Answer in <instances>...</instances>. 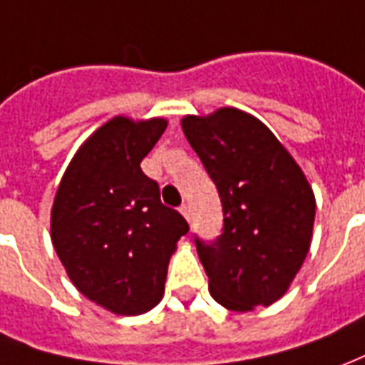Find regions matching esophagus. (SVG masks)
<instances>
[{"label":"esophagus","instance_id":"1","mask_svg":"<svg viewBox=\"0 0 365 365\" xmlns=\"http://www.w3.org/2000/svg\"><path fill=\"white\" fill-rule=\"evenodd\" d=\"M180 213H182L183 217L190 221V215H191V213H190V205H185V203H183L182 207H180Z\"/></svg>","mask_w":365,"mask_h":365}]
</instances>
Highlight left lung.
<instances>
[{
    "mask_svg": "<svg viewBox=\"0 0 365 365\" xmlns=\"http://www.w3.org/2000/svg\"><path fill=\"white\" fill-rule=\"evenodd\" d=\"M182 130L223 205L217 241L195 239L211 297L235 312L271 307L290 289L312 241L316 200L307 175L249 112L187 114Z\"/></svg>",
    "mask_w": 365,
    "mask_h": 365,
    "instance_id": "left-lung-1",
    "label": "left lung"
}]
</instances>
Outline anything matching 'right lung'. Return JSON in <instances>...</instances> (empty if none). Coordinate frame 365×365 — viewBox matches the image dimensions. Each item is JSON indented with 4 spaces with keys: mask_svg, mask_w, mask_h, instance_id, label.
I'll return each instance as SVG.
<instances>
[{
    "mask_svg": "<svg viewBox=\"0 0 365 365\" xmlns=\"http://www.w3.org/2000/svg\"><path fill=\"white\" fill-rule=\"evenodd\" d=\"M165 126L160 116L104 122L76 150L51 207V241L71 282L118 316L162 300L170 257L190 231L140 168Z\"/></svg>",
    "mask_w": 365,
    "mask_h": 365,
    "instance_id": "add662e5",
    "label": "right lung"
}]
</instances>
